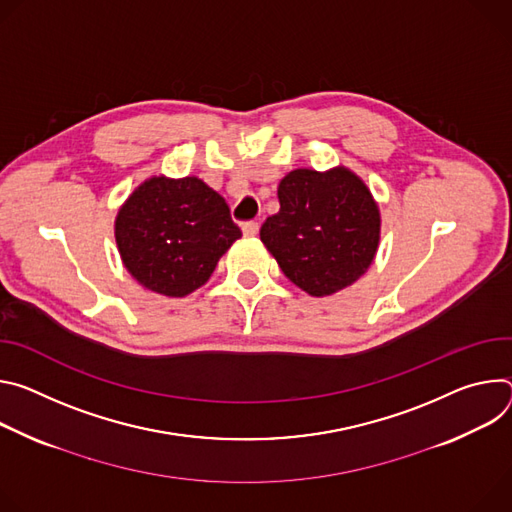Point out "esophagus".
<instances>
[{
  "label": "esophagus",
  "instance_id": "1",
  "mask_svg": "<svg viewBox=\"0 0 512 512\" xmlns=\"http://www.w3.org/2000/svg\"><path fill=\"white\" fill-rule=\"evenodd\" d=\"M258 230H260L258 221H246V223H242V232H244V236H248V238L256 236Z\"/></svg>",
  "mask_w": 512,
  "mask_h": 512
}]
</instances>
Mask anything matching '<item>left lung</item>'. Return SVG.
Wrapping results in <instances>:
<instances>
[{
  "mask_svg": "<svg viewBox=\"0 0 512 512\" xmlns=\"http://www.w3.org/2000/svg\"><path fill=\"white\" fill-rule=\"evenodd\" d=\"M280 211L260 240L285 276L311 297H329L364 276L380 244V209L348 166L295 168L278 183Z\"/></svg>",
  "mask_w": 512,
  "mask_h": 512,
  "instance_id": "left-lung-1",
  "label": "left lung"
}]
</instances>
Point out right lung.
<instances>
[{"instance_id": "1", "label": "right lung", "mask_w": 512, "mask_h": 512, "mask_svg": "<svg viewBox=\"0 0 512 512\" xmlns=\"http://www.w3.org/2000/svg\"><path fill=\"white\" fill-rule=\"evenodd\" d=\"M122 264L146 291L183 299L203 287L219 258L242 238L225 199L199 177L154 175L113 223Z\"/></svg>"}]
</instances>
